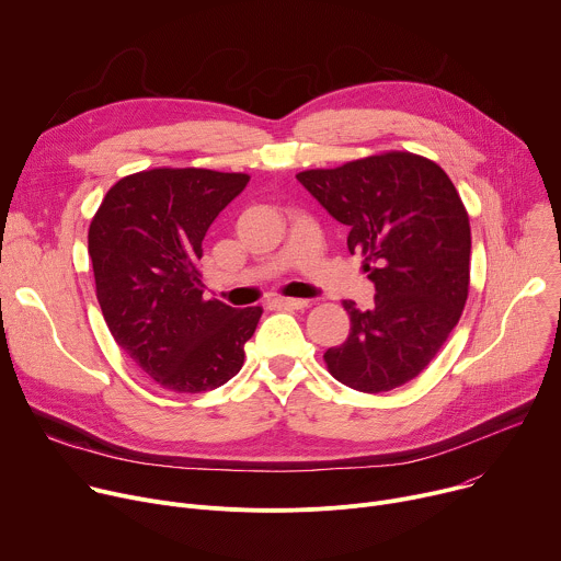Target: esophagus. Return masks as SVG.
Here are the masks:
<instances>
[{
  "mask_svg": "<svg viewBox=\"0 0 561 561\" xmlns=\"http://www.w3.org/2000/svg\"><path fill=\"white\" fill-rule=\"evenodd\" d=\"M274 302H276L278 307H285V309H302V307L309 305L305 298H283V296L274 298Z\"/></svg>",
  "mask_w": 561,
  "mask_h": 561,
  "instance_id": "34e87169",
  "label": "esophagus"
}]
</instances>
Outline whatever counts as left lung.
I'll list each match as a JSON object with an SVG mask.
<instances>
[{"instance_id": "1", "label": "left lung", "mask_w": 561, "mask_h": 561, "mask_svg": "<svg viewBox=\"0 0 561 561\" xmlns=\"http://www.w3.org/2000/svg\"><path fill=\"white\" fill-rule=\"evenodd\" d=\"M298 182L350 227V254L365 256L375 307L345 300L350 336L325 352L343 386L394 390L434 358L461 319L470 285V220L448 173L427 158L388 151Z\"/></svg>"}]
</instances>
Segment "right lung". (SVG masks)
<instances>
[{
  "label": "right lung",
  "mask_w": 561,
  "mask_h": 561,
  "mask_svg": "<svg viewBox=\"0 0 561 561\" xmlns=\"http://www.w3.org/2000/svg\"><path fill=\"white\" fill-rule=\"evenodd\" d=\"M247 182V173L149 169L117 180L91 220L89 256L104 321L164 390L225 386L261 321V307L205 300L198 272L207 229Z\"/></svg>",
  "instance_id": "right-lung-1"
}]
</instances>
